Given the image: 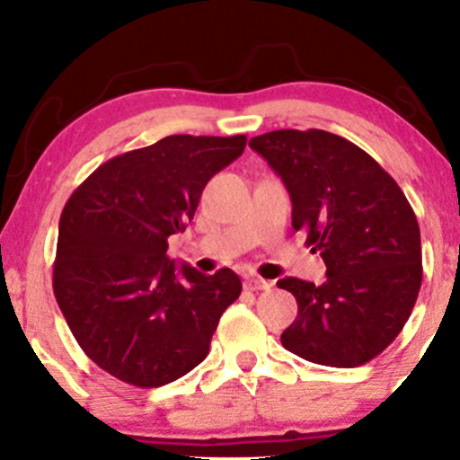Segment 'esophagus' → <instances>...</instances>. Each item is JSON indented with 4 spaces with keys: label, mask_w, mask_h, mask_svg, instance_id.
Instances as JSON below:
<instances>
[{
    "label": "esophagus",
    "mask_w": 460,
    "mask_h": 460,
    "mask_svg": "<svg viewBox=\"0 0 460 460\" xmlns=\"http://www.w3.org/2000/svg\"><path fill=\"white\" fill-rule=\"evenodd\" d=\"M270 288L272 283L261 277H248L244 281V289H248V292H263V289H270Z\"/></svg>",
    "instance_id": "34e87169"
}]
</instances>
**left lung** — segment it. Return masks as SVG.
Returning a JSON list of instances; mask_svg holds the SVG:
<instances>
[{
	"label": "left lung",
	"mask_w": 460,
	"mask_h": 460,
	"mask_svg": "<svg viewBox=\"0 0 460 460\" xmlns=\"http://www.w3.org/2000/svg\"><path fill=\"white\" fill-rule=\"evenodd\" d=\"M292 197V226L326 263L322 285L285 277L298 315L285 350L311 363L357 367L402 331L421 288L413 208L381 164L322 129H279L251 138Z\"/></svg>",
	"instance_id": "obj_1"
}]
</instances>
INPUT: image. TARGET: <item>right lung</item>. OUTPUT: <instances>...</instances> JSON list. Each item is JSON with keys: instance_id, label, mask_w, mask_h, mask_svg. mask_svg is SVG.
I'll use <instances>...</instances> for the list:
<instances>
[{"instance_id": "right-lung-1", "label": "right lung", "mask_w": 460, "mask_h": 460, "mask_svg": "<svg viewBox=\"0 0 460 460\" xmlns=\"http://www.w3.org/2000/svg\"><path fill=\"white\" fill-rule=\"evenodd\" d=\"M246 136H166L108 160L66 200L54 294L88 358L134 387L177 381L208 357L240 296L229 268H177L168 237L186 231L203 188L242 155Z\"/></svg>"}]
</instances>
